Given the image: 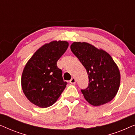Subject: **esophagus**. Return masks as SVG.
I'll use <instances>...</instances> for the list:
<instances>
[{
    "instance_id": "34e87169",
    "label": "esophagus",
    "mask_w": 135,
    "mask_h": 135,
    "mask_svg": "<svg viewBox=\"0 0 135 135\" xmlns=\"http://www.w3.org/2000/svg\"><path fill=\"white\" fill-rule=\"evenodd\" d=\"M69 82L71 83V84H75V78H74V77H73V78L71 79V80L69 81Z\"/></svg>"
}]
</instances>
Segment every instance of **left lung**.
I'll return each instance as SVG.
<instances>
[{
    "mask_svg": "<svg viewBox=\"0 0 135 135\" xmlns=\"http://www.w3.org/2000/svg\"><path fill=\"white\" fill-rule=\"evenodd\" d=\"M71 50L88 75V87L81 90L85 99L94 106L111 101L119 90L120 74L110 55L86 42H73Z\"/></svg>",
    "mask_w": 135,
    "mask_h": 135,
    "instance_id": "8db88e82",
    "label": "left lung"
}]
</instances>
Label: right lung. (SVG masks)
Returning a JSON list of instances; mask_svg holds the SVG:
<instances>
[{
    "instance_id": "1",
    "label": "right lung",
    "mask_w": 135,
    "mask_h": 135,
    "mask_svg": "<svg viewBox=\"0 0 135 135\" xmlns=\"http://www.w3.org/2000/svg\"><path fill=\"white\" fill-rule=\"evenodd\" d=\"M66 41H52L38 49L26 64L21 86L26 97L40 108L51 106L58 100L68 83L64 82L58 60L67 50Z\"/></svg>"
}]
</instances>
